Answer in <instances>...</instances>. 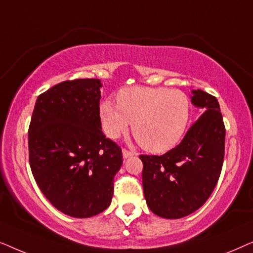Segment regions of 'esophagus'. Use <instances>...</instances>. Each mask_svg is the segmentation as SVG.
I'll return each mask as SVG.
<instances>
[{
	"label": "esophagus",
	"mask_w": 253,
	"mask_h": 253,
	"mask_svg": "<svg viewBox=\"0 0 253 253\" xmlns=\"http://www.w3.org/2000/svg\"><path fill=\"white\" fill-rule=\"evenodd\" d=\"M122 154H123V158H124V159H127V158H130L131 155H133V152L127 151L126 148H123V150H122Z\"/></svg>",
	"instance_id": "esophagus-1"
}]
</instances>
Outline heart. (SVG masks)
I'll return each instance as SVG.
<instances>
[{
    "instance_id": "1",
    "label": "heart",
    "mask_w": 253,
    "mask_h": 253,
    "mask_svg": "<svg viewBox=\"0 0 253 253\" xmlns=\"http://www.w3.org/2000/svg\"><path fill=\"white\" fill-rule=\"evenodd\" d=\"M189 98L181 91L165 87H129L117 94V105L106 100L100 106L102 129L110 138L132 133L145 150L165 153L174 148L188 130Z\"/></svg>"
}]
</instances>
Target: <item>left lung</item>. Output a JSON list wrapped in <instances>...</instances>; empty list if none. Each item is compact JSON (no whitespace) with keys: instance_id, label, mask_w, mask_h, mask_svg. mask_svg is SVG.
I'll use <instances>...</instances> for the list:
<instances>
[{"instance_id":"8db88e82","label":"left lung","mask_w":253,"mask_h":253,"mask_svg":"<svg viewBox=\"0 0 253 253\" xmlns=\"http://www.w3.org/2000/svg\"><path fill=\"white\" fill-rule=\"evenodd\" d=\"M202 115L181 143L164 155H140L147 206L165 219H179L202 207L219 181L226 129L215 96L192 89Z\"/></svg>"}]
</instances>
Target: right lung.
Wrapping results in <instances>:
<instances>
[{"instance_id": "1", "label": "right lung", "mask_w": 253, "mask_h": 253, "mask_svg": "<svg viewBox=\"0 0 253 253\" xmlns=\"http://www.w3.org/2000/svg\"><path fill=\"white\" fill-rule=\"evenodd\" d=\"M101 81L75 79L38 96L29 127V159L38 186L51 205L91 217L110 205L114 176L123 164L119 145L100 120Z\"/></svg>"}]
</instances>
